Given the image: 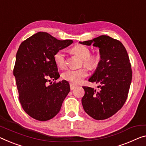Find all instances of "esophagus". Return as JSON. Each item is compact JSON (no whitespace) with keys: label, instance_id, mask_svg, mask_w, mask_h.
Instances as JSON below:
<instances>
[{"label":"esophagus","instance_id":"esophagus-1","mask_svg":"<svg viewBox=\"0 0 146 146\" xmlns=\"http://www.w3.org/2000/svg\"><path fill=\"white\" fill-rule=\"evenodd\" d=\"M70 89L71 90H73V89H74L77 86H76L74 84H70Z\"/></svg>","mask_w":146,"mask_h":146}]
</instances>
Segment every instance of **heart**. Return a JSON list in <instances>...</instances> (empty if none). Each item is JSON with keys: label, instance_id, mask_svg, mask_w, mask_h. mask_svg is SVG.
Segmentation results:
<instances>
[{"label": "heart", "instance_id": "b5f03b06", "mask_svg": "<svg viewBox=\"0 0 146 146\" xmlns=\"http://www.w3.org/2000/svg\"><path fill=\"white\" fill-rule=\"evenodd\" d=\"M72 53L78 55L82 59L83 64L89 69H94L97 67L100 61V55L96 53H91L89 48L84 45H77L72 48ZM54 61L59 68L63 69L66 66V60L64 51H58L54 55ZM88 75L86 68H82L78 70H68L62 73V77L64 80L74 84H80Z\"/></svg>", "mask_w": 146, "mask_h": 146}]
</instances>
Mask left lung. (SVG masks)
Here are the masks:
<instances>
[{"label":"left lung","instance_id":"8db88e82","mask_svg":"<svg viewBox=\"0 0 146 146\" xmlns=\"http://www.w3.org/2000/svg\"><path fill=\"white\" fill-rule=\"evenodd\" d=\"M80 43L98 47L100 55L99 64L89 80L100 84L99 89L83 87V108L95 119H106L117 113L126 102L133 75L129 55L121 42L106 35Z\"/></svg>","mask_w":146,"mask_h":146}]
</instances>
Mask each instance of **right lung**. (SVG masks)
<instances>
[{"label":"right lung","mask_w":146,"mask_h":146,"mask_svg":"<svg viewBox=\"0 0 146 146\" xmlns=\"http://www.w3.org/2000/svg\"><path fill=\"white\" fill-rule=\"evenodd\" d=\"M72 40H59L45 32H38L20 44L16 53L13 76L19 100L31 117L45 121L59 113L70 92L66 80L50 83L60 77L54 55L72 44Z\"/></svg>","instance_id":"add662e5"}]
</instances>
